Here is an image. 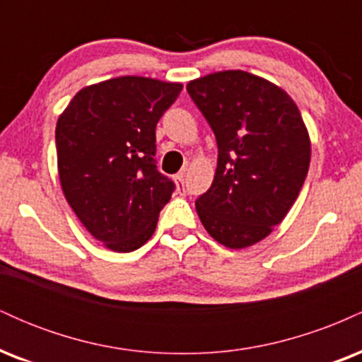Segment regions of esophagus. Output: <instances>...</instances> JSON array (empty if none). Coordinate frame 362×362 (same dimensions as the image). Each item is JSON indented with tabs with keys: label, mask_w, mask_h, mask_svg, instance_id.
<instances>
[{
	"label": "esophagus",
	"mask_w": 362,
	"mask_h": 362,
	"mask_svg": "<svg viewBox=\"0 0 362 362\" xmlns=\"http://www.w3.org/2000/svg\"><path fill=\"white\" fill-rule=\"evenodd\" d=\"M184 177H185V173L182 172V173H177L175 175V184H177V190L178 192H184L185 190V182H184Z\"/></svg>",
	"instance_id": "esophagus-1"
}]
</instances>
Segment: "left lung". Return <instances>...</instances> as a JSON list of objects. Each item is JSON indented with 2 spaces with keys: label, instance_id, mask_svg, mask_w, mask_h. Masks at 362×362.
Segmentation results:
<instances>
[{
  "label": "left lung",
  "instance_id": "obj_1",
  "mask_svg": "<svg viewBox=\"0 0 362 362\" xmlns=\"http://www.w3.org/2000/svg\"><path fill=\"white\" fill-rule=\"evenodd\" d=\"M218 143L209 190L195 201L216 242L247 248L271 235L300 195L311 144L300 109L274 83L230 69L189 81Z\"/></svg>",
  "mask_w": 362,
  "mask_h": 362
}]
</instances>
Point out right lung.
Returning a JSON list of instances; mask_svg holds the SVG:
<instances>
[{"label":"right lung","mask_w":362,"mask_h":362,"mask_svg":"<svg viewBox=\"0 0 362 362\" xmlns=\"http://www.w3.org/2000/svg\"><path fill=\"white\" fill-rule=\"evenodd\" d=\"M182 83L119 76L85 86L57 119V172L88 233L132 252L155 233L175 184L156 170V124Z\"/></svg>","instance_id":"1"}]
</instances>
